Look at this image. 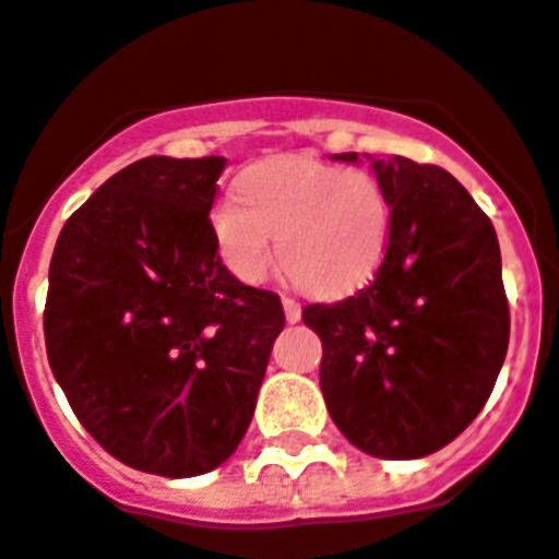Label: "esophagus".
Here are the masks:
<instances>
[{"label": "esophagus", "mask_w": 559, "mask_h": 559, "mask_svg": "<svg viewBox=\"0 0 559 559\" xmlns=\"http://www.w3.org/2000/svg\"><path fill=\"white\" fill-rule=\"evenodd\" d=\"M284 316H287L289 323H298L301 321V304L295 301V298H284Z\"/></svg>", "instance_id": "esophagus-1"}]
</instances>
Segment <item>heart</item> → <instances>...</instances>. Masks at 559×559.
Here are the masks:
<instances>
[{
	"mask_svg": "<svg viewBox=\"0 0 559 559\" xmlns=\"http://www.w3.org/2000/svg\"><path fill=\"white\" fill-rule=\"evenodd\" d=\"M210 224L241 281H264L281 255L298 287L332 298L367 284L383 264L392 201L369 170L284 158L243 173L238 195L218 201Z\"/></svg>",
	"mask_w": 559,
	"mask_h": 559,
	"instance_id": "obj_1",
	"label": "heart"
}]
</instances>
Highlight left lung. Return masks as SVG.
Returning <instances> with one entry per match:
<instances>
[{
	"label": "left lung",
	"mask_w": 559,
	"mask_h": 559,
	"mask_svg": "<svg viewBox=\"0 0 559 559\" xmlns=\"http://www.w3.org/2000/svg\"><path fill=\"white\" fill-rule=\"evenodd\" d=\"M358 162V153L332 156ZM392 236L369 287L309 304L321 392L352 447L415 461L452 443L489 401L509 349L500 243L466 187L435 164L372 158Z\"/></svg>",
	"instance_id": "left-lung-1"
}]
</instances>
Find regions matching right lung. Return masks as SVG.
<instances>
[{"label":"right lung","instance_id":"add662e5","mask_svg":"<svg viewBox=\"0 0 559 559\" xmlns=\"http://www.w3.org/2000/svg\"><path fill=\"white\" fill-rule=\"evenodd\" d=\"M227 158L150 156L119 170L59 233L45 344L93 438L128 466H222L255 412L284 307L222 264L210 224Z\"/></svg>","mask_w":559,"mask_h":559}]
</instances>
